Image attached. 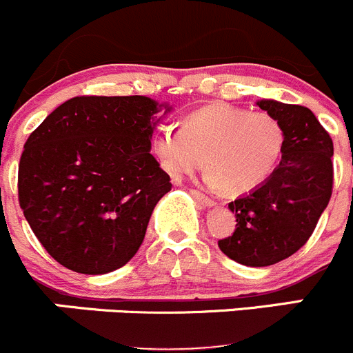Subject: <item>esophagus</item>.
<instances>
[{"label": "esophagus", "mask_w": 353, "mask_h": 353, "mask_svg": "<svg viewBox=\"0 0 353 353\" xmlns=\"http://www.w3.org/2000/svg\"><path fill=\"white\" fill-rule=\"evenodd\" d=\"M190 194L194 195V197L197 199L199 202H202V204H204V205H214V201H212L211 197H208V195L202 194V192H199V190H190Z\"/></svg>", "instance_id": "1"}]
</instances>
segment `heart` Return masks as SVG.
I'll return each instance as SVG.
<instances>
[{"label": "heart", "instance_id": "b5f03b06", "mask_svg": "<svg viewBox=\"0 0 353 353\" xmlns=\"http://www.w3.org/2000/svg\"><path fill=\"white\" fill-rule=\"evenodd\" d=\"M152 145L163 170L175 180L202 168L205 156L212 187L247 194L280 165L287 132L273 114L218 103L188 114L181 128L161 127Z\"/></svg>", "mask_w": 353, "mask_h": 353}]
</instances>
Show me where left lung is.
<instances>
[{"label":"left lung","mask_w":353,"mask_h":353,"mask_svg":"<svg viewBox=\"0 0 353 353\" xmlns=\"http://www.w3.org/2000/svg\"><path fill=\"white\" fill-rule=\"evenodd\" d=\"M257 106L283 123V158L261 187L230 202L235 232L218 245L243 266L263 268L290 257L312 235L333 192V141L309 108L270 99Z\"/></svg>","instance_id":"obj_1"}]
</instances>
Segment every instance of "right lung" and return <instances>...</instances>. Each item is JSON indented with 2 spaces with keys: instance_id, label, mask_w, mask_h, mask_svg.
Instances as JSON below:
<instances>
[{
  "instance_id": "right-lung-1",
  "label": "right lung",
  "mask_w": 353,
  "mask_h": 353,
  "mask_svg": "<svg viewBox=\"0 0 353 353\" xmlns=\"http://www.w3.org/2000/svg\"><path fill=\"white\" fill-rule=\"evenodd\" d=\"M158 111L144 96H77L29 135L19 202L61 266L106 274L139 250L152 209L172 190L170 175L151 154Z\"/></svg>"
}]
</instances>
